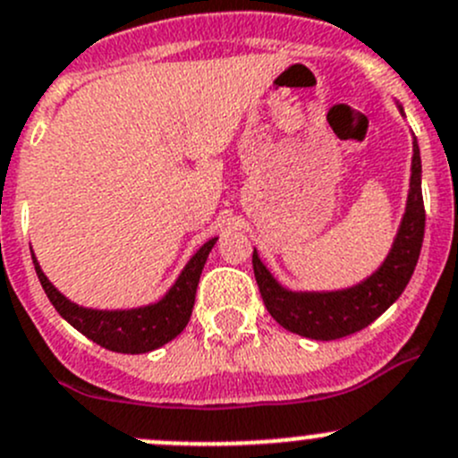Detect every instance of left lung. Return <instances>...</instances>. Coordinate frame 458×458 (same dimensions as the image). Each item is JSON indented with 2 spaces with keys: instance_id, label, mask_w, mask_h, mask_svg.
<instances>
[{
  "instance_id": "1",
  "label": "left lung",
  "mask_w": 458,
  "mask_h": 458,
  "mask_svg": "<svg viewBox=\"0 0 458 458\" xmlns=\"http://www.w3.org/2000/svg\"><path fill=\"white\" fill-rule=\"evenodd\" d=\"M398 113L405 117L401 104ZM425 231L423 193H420V151L411 140L410 189L405 211L387 256L368 278L343 289H289L267 269L253 249V274L267 311L278 325L311 341H336L372 325L389 305L398 301L419 262Z\"/></svg>"
}]
</instances>
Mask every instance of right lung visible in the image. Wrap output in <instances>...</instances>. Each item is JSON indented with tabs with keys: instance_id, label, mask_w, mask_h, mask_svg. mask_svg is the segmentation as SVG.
Instances as JSON below:
<instances>
[{
	"instance_id": "obj_1",
	"label": "right lung",
	"mask_w": 458,
	"mask_h": 458,
	"mask_svg": "<svg viewBox=\"0 0 458 458\" xmlns=\"http://www.w3.org/2000/svg\"><path fill=\"white\" fill-rule=\"evenodd\" d=\"M216 238H209L182 267L175 283L166 289L165 296L156 302L140 307H129V310H93V307L77 305V302L66 298L39 267L35 251L33 256L35 271L47 292L48 301L57 310V314L73 325L80 334L98 343L99 347L120 354H147V352L157 350L174 341L191 318L193 302H196V289L200 283L202 267H205L209 251L214 249Z\"/></svg>"
}]
</instances>
